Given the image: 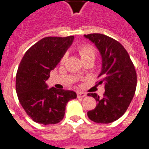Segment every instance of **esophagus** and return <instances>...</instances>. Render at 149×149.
<instances>
[{
	"label": "esophagus",
	"instance_id": "obj_1",
	"mask_svg": "<svg viewBox=\"0 0 149 149\" xmlns=\"http://www.w3.org/2000/svg\"><path fill=\"white\" fill-rule=\"evenodd\" d=\"M77 94L78 98H82V97H84L86 96V93H84V92H81V91L77 92Z\"/></svg>",
	"mask_w": 149,
	"mask_h": 149
}]
</instances>
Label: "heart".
I'll list each match as a JSON object with an SVG mask.
<instances>
[{
    "instance_id": "1",
    "label": "heart",
    "mask_w": 149,
    "mask_h": 149,
    "mask_svg": "<svg viewBox=\"0 0 149 149\" xmlns=\"http://www.w3.org/2000/svg\"><path fill=\"white\" fill-rule=\"evenodd\" d=\"M77 52L79 55L81 56V60H84L85 58H88V57H93L95 58L96 56V50L93 47L90 45H81L77 47ZM65 59H66V56L64 55L61 59V62L63 63L65 62Z\"/></svg>"
}]
</instances>
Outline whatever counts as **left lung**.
<instances>
[{
	"label": "left lung",
	"mask_w": 149,
	"mask_h": 149,
	"mask_svg": "<svg viewBox=\"0 0 149 149\" xmlns=\"http://www.w3.org/2000/svg\"><path fill=\"white\" fill-rule=\"evenodd\" d=\"M95 44L102 56V69L97 84H104L103 97L88 93L97 100V107L88 112L96 123L109 124L118 120L128 109L134 97L137 77L134 65L121 44L100 33L84 35Z\"/></svg>",
	"instance_id": "left-lung-1"
}]
</instances>
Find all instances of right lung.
<instances>
[{"label":"right lung","mask_w":149,"mask_h":149,"mask_svg":"<svg viewBox=\"0 0 149 149\" xmlns=\"http://www.w3.org/2000/svg\"><path fill=\"white\" fill-rule=\"evenodd\" d=\"M73 39V36L42 38L28 49L19 65L16 77L18 100L26 114L38 124L59 123L67 103L77 98L73 91L48 89L45 84Z\"/></svg>","instance_id":"right-lung-1"}]
</instances>
